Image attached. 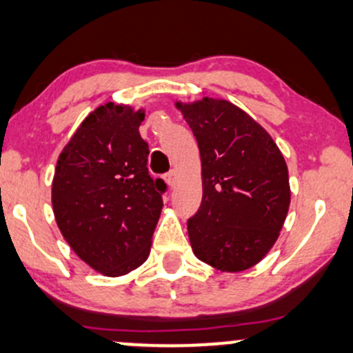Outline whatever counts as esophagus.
I'll list each match as a JSON object with an SVG mask.
<instances>
[{
	"label": "esophagus",
	"mask_w": 353,
	"mask_h": 353,
	"mask_svg": "<svg viewBox=\"0 0 353 353\" xmlns=\"http://www.w3.org/2000/svg\"><path fill=\"white\" fill-rule=\"evenodd\" d=\"M164 181L168 182L169 187L176 185V181H177V174H176V171H171L169 174H166V177H164Z\"/></svg>",
	"instance_id": "1"
}]
</instances>
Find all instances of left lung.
<instances>
[{"label": "left lung", "instance_id": "8db88e82", "mask_svg": "<svg viewBox=\"0 0 353 353\" xmlns=\"http://www.w3.org/2000/svg\"><path fill=\"white\" fill-rule=\"evenodd\" d=\"M176 107L197 138L202 164V203L187 221L192 251L216 270L251 269L274 248L290 208L282 151L233 102L202 97Z\"/></svg>", "mask_w": 353, "mask_h": 353}]
</instances>
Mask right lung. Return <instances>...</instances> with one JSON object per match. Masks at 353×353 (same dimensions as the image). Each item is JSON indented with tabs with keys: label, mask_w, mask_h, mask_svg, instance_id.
<instances>
[{
	"label": "right lung",
	"mask_w": 353,
	"mask_h": 353,
	"mask_svg": "<svg viewBox=\"0 0 353 353\" xmlns=\"http://www.w3.org/2000/svg\"><path fill=\"white\" fill-rule=\"evenodd\" d=\"M143 120V107L99 105L61 150L53 174L58 230L83 262L105 276L143 264L161 215L166 184L148 174Z\"/></svg>",
	"instance_id": "right-lung-1"
}]
</instances>
